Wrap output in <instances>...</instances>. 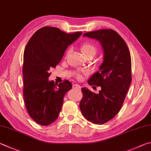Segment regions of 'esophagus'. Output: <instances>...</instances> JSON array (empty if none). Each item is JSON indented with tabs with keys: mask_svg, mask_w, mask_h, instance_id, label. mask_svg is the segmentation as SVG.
Listing matches in <instances>:
<instances>
[{
	"mask_svg": "<svg viewBox=\"0 0 151 151\" xmlns=\"http://www.w3.org/2000/svg\"><path fill=\"white\" fill-rule=\"evenodd\" d=\"M73 88L76 89V90H80L81 89V86L77 84H74L73 85Z\"/></svg>",
	"mask_w": 151,
	"mask_h": 151,
	"instance_id": "34e87169",
	"label": "esophagus"
}]
</instances>
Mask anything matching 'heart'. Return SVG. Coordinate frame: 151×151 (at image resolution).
<instances>
[{
    "label": "heart",
    "mask_w": 151,
    "mask_h": 151,
    "mask_svg": "<svg viewBox=\"0 0 151 151\" xmlns=\"http://www.w3.org/2000/svg\"><path fill=\"white\" fill-rule=\"evenodd\" d=\"M81 51L82 52V53L83 54V55L86 57H94L97 53L98 49L96 47V46L94 43L90 42H86L82 43V45L81 46ZM69 53L70 49H68L66 53V56H67L69 54ZM77 77L80 79L82 78V75L78 74L77 75Z\"/></svg>",
    "instance_id": "b5f03b06"
}]
</instances>
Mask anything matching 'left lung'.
Returning <instances> with one entry per match:
<instances>
[{
    "label": "left lung",
    "instance_id": "8db88e82",
    "mask_svg": "<svg viewBox=\"0 0 151 151\" xmlns=\"http://www.w3.org/2000/svg\"><path fill=\"white\" fill-rule=\"evenodd\" d=\"M83 36L100 43L104 61L88 81L90 86H100L101 90L96 94L83 88L80 109L89 122L102 125L114 118L122 108L131 83V55L125 41L113 29L87 32Z\"/></svg>",
    "mask_w": 151,
    "mask_h": 151
}]
</instances>
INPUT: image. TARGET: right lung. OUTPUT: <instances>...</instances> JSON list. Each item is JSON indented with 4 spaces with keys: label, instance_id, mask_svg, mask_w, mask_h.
Returning a JSON list of instances; mask_svg holds the SVG:
<instances>
[{
    "label": "right lung",
    "instance_id": "right-lung-1",
    "mask_svg": "<svg viewBox=\"0 0 151 151\" xmlns=\"http://www.w3.org/2000/svg\"><path fill=\"white\" fill-rule=\"evenodd\" d=\"M82 34H67L45 26L35 32L27 43L22 70L24 100L29 116L38 124L49 125L58 117L65 94L72 84L68 81L59 84L49 81V70L56 67L68 46Z\"/></svg>",
    "mask_w": 151,
    "mask_h": 151
}]
</instances>
